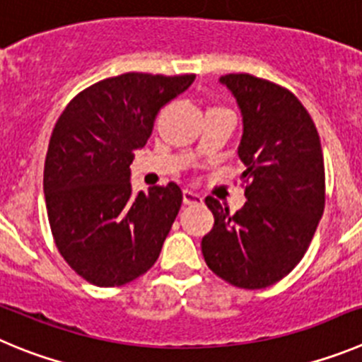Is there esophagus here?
Segmentation results:
<instances>
[{"instance_id":"obj_1","label":"esophagus","mask_w":362,"mask_h":362,"mask_svg":"<svg viewBox=\"0 0 362 362\" xmlns=\"http://www.w3.org/2000/svg\"><path fill=\"white\" fill-rule=\"evenodd\" d=\"M184 204L185 205H198V204H204V198L200 197L198 193L191 191V189H184Z\"/></svg>"}]
</instances>
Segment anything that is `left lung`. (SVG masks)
<instances>
[{
	"mask_svg": "<svg viewBox=\"0 0 362 362\" xmlns=\"http://www.w3.org/2000/svg\"><path fill=\"white\" fill-rule=\"evenodd\" d=\"M220 83L242 113L238 157L247 202L229 214L216 198H205L214 227L202 238V254L230 285L265 288L301 262L323 216V149L294 93L249 74L221 76Z\"/></svg>",
	"mask_w": 362,
	"mask_h": 362,
	"instance_id": "obj_1",
	"label": "left lung"
}]
</instances>
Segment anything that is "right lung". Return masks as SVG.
<instances>
[{"instance_id":"obj_1","label":"right lung","mask_w":362,"mask_h":362,"mask_svg":"<svg viewBox=\"0 0 362 362\" xmlns=\"http://www.w3.org/2000/svg\"><path fill=\"white\" fill-rule=\"evenodd\" d=\"M197 76L122 74L74 97L52 132L43 191L55 245L97 286L148 272L182 205L175 182L133 193L132 165L162 106Z\"/></svg>"}]
</instances>
